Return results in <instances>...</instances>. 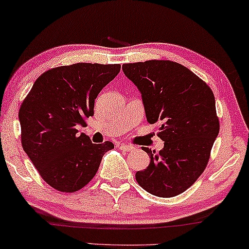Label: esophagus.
Listing matches in <instances>:
<instances>
[{"label": "esophagus", "instance_id": "1", "mask_svg": "<svg viewBox=\"0 0 249 249\" xmlns=\"http://www.w3.org/2000/svg\"><path fill=\"white\" fill-rule=\"evenodd\" d=\"M119 148L122 149V151H125V152H130L135 149L134 146L129 145V144H119Z\"/></svg>", "mask_w": 249, "mask_h": 249}]
</instances>
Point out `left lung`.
<instances>
[{
    "instance_id": "obj_1",
    "label": "left lung",
    "mask_w": 249,
    "mask_h": 249,
    "mask_svg": "<svg viewBox=\"0 0 249 249\" xmlns=\"http://www.w3.org/2000/svg\"><path fill=\"white\" fill-rule=\"evenodd\" d=\"M125 76L141 90L149 124L160 122V152L142 147L151 163L136 173L138 185L158 197H175L199 178L220 130L215 98L205 81L170 60L124 63Z\"/></svg>"
}]
</instances>
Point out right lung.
<instances>
[{
	"instance_id": "right-lung-1",
	"label": "right lung",
	"mask_w": 249,
	"mask_h": 249,
	"mask_svg": "<svg viewBox=\"0 0 249 249\" xmlns=\"http://www.w3.org/2000/svg\"><path fill=\"white\" fill-rule=\"evenodd\" d=\"M120 64L74 63L37 78L19 110L21 145L39 176L61 193L84 188L113 142L93 144L78 125L94 114L95 98L120 72Z\"/></svg>"
}]
</instances>
